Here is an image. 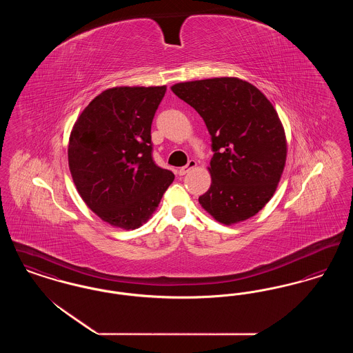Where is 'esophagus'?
Wrapping results in <instances>:
<instances>
[{"mask_svg":"<svg viewBox=\"0 0 353 353\" xmlns=\"http://www.w3.org/2000/svg\"><path fill=\"white\" fill-rule=\"evenodd\" d=\"M196 165H197V163H196L194 160H189V163H188L185 167L179 169V174H180V176H184L189 170H192V169L194 168Z\"/></svg>","mask_w":353,"mask_h":353,"instance_id":"esophagus-1","label":"esophagus"}]
</instances>
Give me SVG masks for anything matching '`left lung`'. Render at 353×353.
I'll return each instance as SVG.
<instances>
[{
  "mask_svg": "<svg viewBox=\"0 0 353 353\" xmlns=\"http://www.w3.org/2000/svg\"><path fill=\"white\" fill-rule=\"evenodd\" d=\"M203 119L212 136V184L199 197L221 223L255 216L272 197L285 168V130L269 99L238 78L172 85Z\"/></svg>",
  "mask_w": 353,
  "mask_h": 353,
  "instance_id": "obj_1",
  "label": "left lung"
}]
</instances>
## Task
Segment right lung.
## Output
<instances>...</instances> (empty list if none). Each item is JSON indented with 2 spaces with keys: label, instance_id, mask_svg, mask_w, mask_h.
Returning a JSON list of instances; mask_svg holds the SVG:
<instances>
[{
  "label": "right lung",
  "instance_id": "right-lung-1",
  "mask_svg": "<svg viewBox=\"0 0 353 353\" xmlns=\"http://www.w3.org/2000/svg\"><path fill=\"white\" fill-rule=\"evenodd\" d=\"M165 91V85L108 88L90 101L70 134L74 184L112 226H141L174 180L152 157V120Z\"/></svg>",
  "mask_w": 353,
  "mask_h": 353
}]
</instances>
